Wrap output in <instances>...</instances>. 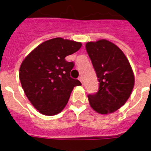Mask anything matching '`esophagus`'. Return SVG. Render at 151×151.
<instances>
[{
    "instance_id": "obj_1",
    "label": "esophagus",
    "mask_w": 151,
    "mask_h": 151,
    "mask_svg": "<svg viewBox=\"0 0 151 151\" xmlns=\"http://www.w3.org/2000/svg\"><path fill=\"white\" fill-rule=\"evenodd\" d=\"M78 80H79L80 82H82H82H83V78H82V76L78 77Z\"/></svg>"
}]
</instances>
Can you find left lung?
<instances>
[{"label": "left lung", "instance_id": "left-lung-1", "mask_svg": "<svg viewBox=\"0 0 151 151\" xmlns=\"http://www.w3.org/2000/svg\"><path fill=\"white\" fill-rule=\"evenodd\" d=\"M85 47L99 82L98 91L88 96L90 106L101 114L113 113L132 94L134 85L132 69L123 52L107 40L90 41Z\"/></svg>", "mask_w": 151, "mask_h": 151}]
</instances>
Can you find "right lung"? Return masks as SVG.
Segmentation results:
<instances>
[{"instance_id": "add662e5", "label": "right lung", "mask_w": 151, "mask_h": 151, "mask_svg": "<svg viewBox=\"0 0 151 151\" xmlns=\"http://www.w3.org/2000/svg\"><path fill=\"white\" fill-rule=\"evenodd\" d=\"M81 47L82 43L77 41L53 38L38 45L22 61L19 68L22 89L31 104L44 115L60 113L75 86L82 85L70 77L74 63L65 59Z\"/></svg>"}]
</instances>
